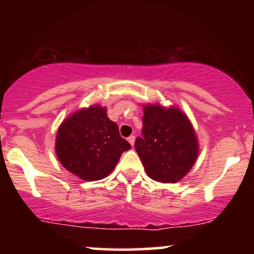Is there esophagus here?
Returning a JSON list of instances; mask_svg holds the SVG:
<instances>
[{
	"mask_svg": "<svg viewBox=\"0 0 254 254\" xmlns=\"http://www.w3.org/2000/svg\"><path fill=\"white\" fill-rule=\"evenodd\" d=\"M127 141H129V143L133 147V144H135V136H130L129 138H127Z\"/></svg>",
	"mask_w": 254,
	"mask_h": 254,
	"instance_id": "obj_1",
	"label": "esophagus"
}]
</instances>
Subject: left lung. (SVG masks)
I'll return each instance as SVG.
<instances>
[{"label":"left lung","mask_w":254,"mask_h":254,"mask_svg":"<svg viewBox=\"0 0 254 254\" xmlns=\"http://www.w3.org/2000/svg\"><path fill=\"white\" fill-rule=\"evenodd\" d=\"M143 137L135 148L148 177L159 183L180 182L198 157V139L190 119L177 106H143Z\"/></svg>","instance_id":"8db88e82"}]
</instances>
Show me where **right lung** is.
<instances>
[{
  "mask_svg": "<svg viewBox=\"0 0 254 254\" xmlns=\"http://www.w3.org/2000/svg\"><path fill=\"white\" fill-rule=\"evenodd\" d=\"M100 105L77 110L61 123L55 150L65 170L80 179L95 182L115 170L131 145L119 135L118 125Z\"/></svg>",
  "mask_w": 254,
  "mask_h": 254,
  "instance_id": "obj_1",
  "label": "right lung"
}]
</instances>
